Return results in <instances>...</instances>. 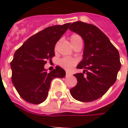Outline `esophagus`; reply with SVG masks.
<instances>
[{
	"label": "esophagus",
	"mask_w": 128,
	"mask_h": 128,
	"mask_svg": "<svg viewBox=\"0 0 128 128\" xmlns=\"http://www.w3.org/2000/svg\"><path fill=\"white\" fill-rule=\"evenodd\" d=\"M71 74L68 71H66V76H70Z\"/></svg>",
	"instance_id": "obj_1"
}]
</instances>
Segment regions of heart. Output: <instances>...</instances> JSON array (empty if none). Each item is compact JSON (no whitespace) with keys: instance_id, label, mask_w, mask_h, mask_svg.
Segmentation results:
<instances>
[{"instance_id":"1","label":"heart","mask_w":128,"mask_h":128,"mask_svg":"<svg viewBox=\"0 0 128 128\" xmlns=\"http://www.w3.org/2000/svg\"><path fill=\"white\" fill-rule=\"evenodd\" d=\"M70 40L73 47L76 46V44L82 42V39H81V36L77 34H74L71 35L70 37ZM78 62V60L76 58L66 57L61 59L59 62V65L62 67L66 68V69H70L77 65Z\"/></svg>"}]
</instances>
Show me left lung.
<instances>
[{
	"instance_id": "obj_1",
	"label": "left lung",
	"mask_w": 128,
	"mask_h": 128,
	"mask_svg": "<svg viewBox=\"0 0 128 128\" xmlns=\"http://www.w3.org/2000/svg\"><path fill=\"white\" fill-rule=\"evenodd\" d=\"M69 29L84 42L83 58L77 66L84 70L74 74L78 82L70 92L76 100L91 102L101 98L116 81L121 66L119 53L94 25L78 21L72 23Z\"/></svg>"
}]
</instances>
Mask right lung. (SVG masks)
<instances>
[{
  "label": "right lung",
  "mask_w": 128,
  "mask_h": 128,
  "mask_svg": "<svg viewBox=\"0 0 128 128\" xmlns=\"http://www.w3.org/2000/svg\"><path fill=\"white\" fill-rule=\"evenodd\" d=\"M70 25L44 29L28 38L14 52L11 62V80L18 94L27 102L35 104L44 102L52 80L65 76V71L60 66L48 73L44 65L55 56V45Z\"/></svg>",
  "instance_id": "right-lung-1"
}]
</instances>
